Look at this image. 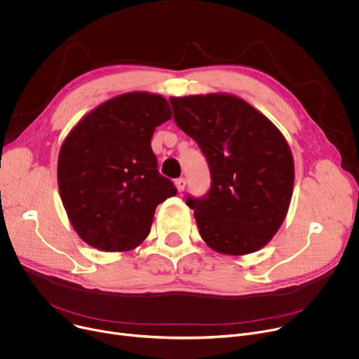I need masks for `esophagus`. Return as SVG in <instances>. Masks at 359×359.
Wrapping results in <instances>:
<instances>
[{
  "mask_svg": "<svg viewBox=\"0 0 359 359\" xmlns=\"http://www.w3.org/2000/svg\"><path fill=\"white\" fill-rule=\"evenodd\" d=\"M176 187H177V190L182 193L183 190H184V187H186V179L184 177H179V179H176Z\"/></svg>",
  "mask_w": 359,
  "mask_h": 359,
  "instance_id": "34e87169",
  "label": "esophagus"
}]
</instances>
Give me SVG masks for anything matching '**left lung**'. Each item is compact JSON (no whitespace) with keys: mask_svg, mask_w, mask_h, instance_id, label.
Masks as SVG:
<instances>
[{"mask_svg":"<svg viewBox=\"0 0 359 359\" xmlns=\"http://www.w3.org/2000/svg\"><path fill=\"white\" fill-rule=\"evenodd\" d=\"M169 102L176 125L198 144L210 170L206 194H186L201 238L230 255L260 250L283 224L292 196L294 163L284 136L231 95Z\"/></svg>","mask_w":359,"mask_h":359,"instance_id":"1","label":"left lung"}]
</instances>
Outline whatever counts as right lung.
<instances>
[{"mask_svg": "<svg viewBox=\"0 0 359 359\" xmlns=\"http://www.w3.org/2000/svg\"><path fill=\"white\" fill-rule=\"evenodd\" d=\"M170 118L163 96L125 93L86 115L65 139L60 193L74 229L89 245L136 247L147 237L158 204L177 193L159 173L150 146L153 132Z\"/></svg>", "mask_w": 359, "mask_h": 359, "instance_id": "1", "label": "right lung"}]
</instances>
